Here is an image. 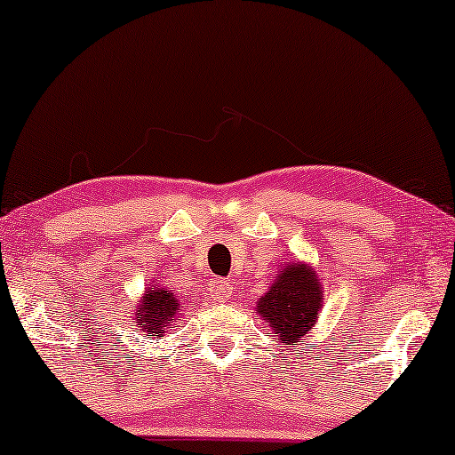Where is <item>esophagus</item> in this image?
<instances>
[{"label":"esophagus","instance_id":"esophagus-1","mask_svg":"<svg viewBox=\"0 0 455 455\" xmlns=\"http://www.w3.org/2000/svg\"><path fill=\"white\" fill-rule=\"evenodd\" d=\"M229 290H232V285H229L228 279H221V277L220 279L215 277L213 282H209V288H207L209 296L217 302H226L229 298Z\"/></svg>","mask_w":455,"mask_h":455}]
</instances>
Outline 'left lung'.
<instances>
[{"instance_id":"8db88e82","label":"left lung","mask_w":455,"mask_h":455,"mask_svg":"<svg viewBox=\"0 0 455 455\" xmlns=\"http://www.w3.org/2000/svg\"><path fill=\"white\" fill-rule=\"evenodd\" d=\"M321 304V282L313 267L290 263L277 273L275 282L257 302V313L269 323L282 344L296 350L298 339L308 335L316 325Z\"/></svg>"}]
</instances>
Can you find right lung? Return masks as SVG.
<instances>
[{"label":"right lung","mask_w":455,"mask_h":455,"mask_svg":"<svg viewBox=\"0 0 455 455\" xmlns=\"http://www.w3.org/2000/svg\"><path fill=\"white\" fill-rule=\"evenodd\" d=\"M136 323L142 331L157 333L159 338L170 329L172 323L180 321V302L172 290L164 285H151L140 298L139 310H136Z\"/></svg>","instance_id":"add662e5"}]
</instances>
